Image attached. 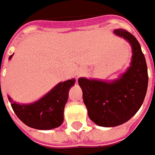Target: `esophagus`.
<instances>
[{
  "instance_id": "obj_1",
  "label": "esophagus",
  "mask_w": 155,
  "mask_h": 155,
  "mask_svg": "<svg viewBox=\"0 0 155 155\" xmlns=\"http://www.w3.org/2000/svg\"><path fill=\"white\" fill-rule=\"evenodd\" d=\"M84 74H85V71H84L83 69H79L77 72H76L75 75H76V77L79 78V77H81V76H82Z\"/></svg>"
}]
</instances>
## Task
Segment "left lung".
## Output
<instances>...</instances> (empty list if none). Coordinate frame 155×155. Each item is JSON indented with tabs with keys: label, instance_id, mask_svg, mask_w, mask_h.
I'll use <instances>...</instances> for the list:
<instances>
[{
	"label": "left lung",
	"instance_id": "8db88e82",
	"mask_svg": "<svg viewBox=\"0 0 155 155\" xmlns=\"http://www.w3.org/2000/svg\"><path fill=\"white\" fill-rule=\"evenodd\" d=\"M114 33L132 45L131 67L113 81L78 80L89 118L104 127L120 125L131 119L143 104L148 84L147 62L140 43L123 29L115 30Z\"/></svg>",
	"mask_w": 155,
	"mask_h": 155
}]
</instances>
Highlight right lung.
Masks as SVG:
<instances>
[{"instance_id":"right-lung-1","label":"right lung","mask_w":155,"mask_h":155,"mask_svg":"<svg viewBox=\"0 0 155 155\" xmlns=\"http://www.w3.org/2000/svg\"><path fill=\"white\" fill-rule=\"evenodd\" d=\"M12 56L13 54L9 56V59ZM74 82V79L59 82L38 101L30 104H20L14 102L11 107L18 118L29 127L38 130H51L59 127L64 120V108L68 99L69 89ZM8 100L12 102L9 96Z\"/></svg>"}]
</instances>
